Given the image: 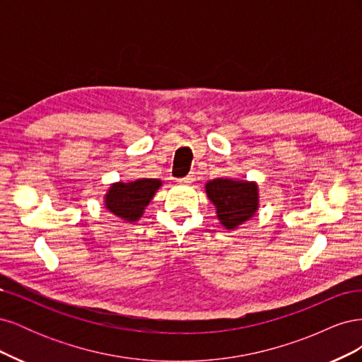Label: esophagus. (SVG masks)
Listing matches in <instances>:
<instances>
[{
    "mask_svg": "<svg viewBox=\"0 0 362 362\" xmlns=\"http://www.w3.org/2000/svg\"><path fill=\"white\" fill-rule=\"evenodd\" d=\"M193 181H194V175H193V173H189L187 177H184V178L180 180L181 184H192Z\"/></svg>",
    "mask_w": 362,
    "mask_h": 362,
    "instance_id": "34e87169",
    "label": "esophagus"
}]
</instances>
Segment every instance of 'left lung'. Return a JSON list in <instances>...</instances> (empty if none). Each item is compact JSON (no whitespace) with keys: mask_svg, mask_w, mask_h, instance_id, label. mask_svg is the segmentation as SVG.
<instances>
[{"mask_svg":"<svg viewBox=\"0 0 362 362\" xmlns=\"http://www.w3.org/2000/svg\"><path fill=\"white\" fill-rule=\"evenodd\" d=\"M205 192L216 206L217 218L226 229H235L258 210L257 182L216 178L205 184Z\"/></svg>","mask_w":362,"mask_h":362,"instance_id":"left-lung-1","label":"left lung"}]
</instances>
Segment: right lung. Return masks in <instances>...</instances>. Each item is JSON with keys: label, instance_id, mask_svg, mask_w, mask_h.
I'll use <instances>...</instances> for the list:
<instances>
[{"label": "right lung", "instance_id": "add662e5", "mask_svg": "<svg viewBox=\"0 0 362 362\" xmlns=\"http://www.w3.org/2000/svg\"><path fill=\"white\" fill-rule=\"evenodd\" d=\"M160 187L161 181L154 178L115 182L105 193V208L122 221L136 222L144 216L145 208Z\"/></svg>", "mask_w": 362, "mask_h": 362}]
</instances>
